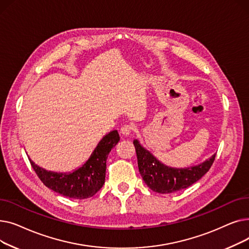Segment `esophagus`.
Masks as SVG:
<instances>
[{
	"label": "esophagus",
	"mask_w": 249,
	"mask_h": 249,
	"mask_svg": "<svg viewBox=\"0 0 249 249\" xmlns=\"http://www.w3.org/2000/svg\"><path fill=\"white\" fill-rule=\"evenodd\" d=\"M133 130H134V128H133L132 125L125 124V125L122 126V128H121V130H120V132H121V134H122L123 136H129L130 134L132 133Z\"/></svg>",
	"instance_id": "esophagus-1"
}]
</instances>
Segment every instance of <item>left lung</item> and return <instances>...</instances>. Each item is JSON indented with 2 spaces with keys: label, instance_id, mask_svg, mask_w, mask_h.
I'll use <instances>...</instances> for the list:
<instances>
[{
  "label": "left lung",
  "instance_id": "1",
  "mask_svg": "<svg viewBox=\"0 0 249 249\" xmlns=\"http://www.w3.org/2000/svg\"><path fill=\"white\" fill-rule=\"evenodd\" d=\"M139 173L145 184L153 192L171 194L184 190L198 181L208 173L214 162L216 154L198 165L190 167H171L160 162L137 139H134Z\"/></svg>",
  "mask_w": 249,
  "mask_h": 249
}]
</instances>
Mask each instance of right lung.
<instances>
[{
  "mask_svg": "<svg viewBox=\"0 0 249 249\" xmlns=\"http://www.w3.org/2000/svg\"><path fill=\"white\" fill-rule=\"evenodd\" d=\"M120 140L117 130L109 132L99 141L88 160L70 173H56L30 163L38 178L50 190L64 197L83 200L93 197L105 184L106 160L112 148Z\"/></svg>",
  "mask_w": 249,
  "mask_h": 249,
  "instance_id": "right-lung-1",
  "label": "right lung"
}]
</instances>
